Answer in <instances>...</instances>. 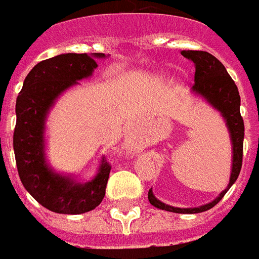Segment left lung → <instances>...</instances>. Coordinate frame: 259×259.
Here are the masks:
<instances>
[{
  "mask_svg": "<svg viewBox=\"0 0 259 259\" xmlns=\"http://www.w3.org/2000/svg\"><path fill=\"white\" fill-rule=\"evenodd\" d=\"M181 55L185 59L193 61L195 64V85L192 86L191 92L207 101L212 108H215L221 114L225 120L232 144L231 177H229L228 187L217 198L199 207H173L155 198L152 188L148 191V200L154 207L160 208V210L180 212V214H196V212L207 211L214 207L239 177L243 160L244 122L240 115V96H239L237 86L231 75L228 74L227 68L224 67L221 61L218 60L217 57L203 51H183Z\"/></svg>",
  "mask_w": 259,
  "mask_h": 259,
  "instance_id": "obj_1",
  "label": "left lung"
}]
</instances>
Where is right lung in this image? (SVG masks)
<instances>
[{
	"instance_id": "1",
	"label": "right lung",
	"mask_w": 259,
	"mask_h": 259,
	"mask_svg": "<svg viewBox=\"0 0 259 259\" xmlns=\"http://www.w3.org/2000/svg\"><path fill=\"white\" fill-rule=\"evenodd\" d=\"M105 57L104 53H63L39 61L17 96L13 151L19 177L32 198L53 212L82 214L104 199L110 163L101 158L96 176L86 183L76 181L75 176L57 173L47 160L45 123L57 99L78 81L93 75L96 59Z\"/></svg>"
}]
</instances>
